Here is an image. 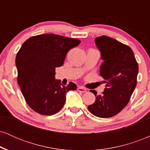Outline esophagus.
Returning a JSON list of instances; mask_svg holds the SVG:
<instances>
[{"label":"esophagus","mask_w":150,"mask_h":150,"mask_svg":"<svg viewBox=\"0 0 150 150\" xmlns=\"http://www.w3.org/2000/svg\"><path fill=\"white\" fill-rule=\"evenodd\" d=\"M77 91H78V92H87V89H86L85 88H84V87H77Z\"/></svg>","instance_id":"obj_1"}]
</instances>
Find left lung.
Segmentation results:
<instances>
[{"instance_id": "1", "label": "left lung", "mask_w": 150, "mask_h": 150, "mask_svg": "<svg viewBox=\"0 0 150 150\" xmlns=\"http://www.w3.org/2000/svg\"><path fill=\"white\" fill-rule=\"evenodd\" d=\"M94 42L104 61L99 72L106 88L101 95L90 90L96 100L88 109L95 116L110 118L121 111L130 101L137 84L138 64L128 46L106 36L97 37Z\"/></svg>"}]
</instances>
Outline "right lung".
Segmentation results:
<instances>
[{
  "label": "right lung",
  "instance_id": "1",
  "mask_svg": "<svg viewBox=\"0 0 150 150\" xmlns=\"http://www.w3.org/2000/svg\"><path fill=\"white\" fill-rule=\"evenodd\" d=\"M80 41L53 34L29 38L17 53L18 82L26 102L42 115L55 114L65 104L66 94L76 90L70 82L66 87L55 80V70L63 65L67 53Z\"/></svg>",
  "mask_w": 150,
  "mask_h": 150
}]
</instances>
